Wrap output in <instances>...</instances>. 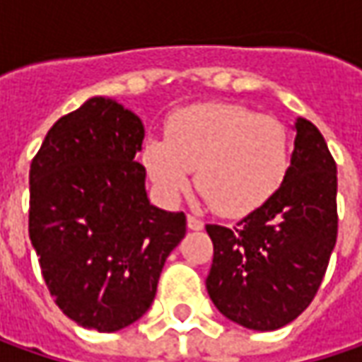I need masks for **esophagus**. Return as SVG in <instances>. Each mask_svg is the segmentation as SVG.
I'll list each match as a JSON object with an SVG mask.
<instances>
[{
	"instance_id": "1",
	"label": "esophagus",
	"mask_w": 362,
	"mask_h": 362,
	"mask_svg": "<svg viewBox=\"0 0 362 362\" xmlns=\"http://www.w3.org/2000/svg\"><path fill=\"white\" fill-rule=\"evenodd\" d=\"M188 228H192V230H202V228H204V221H200L194 214H188Z\"/></svg>"
}]
</instances>
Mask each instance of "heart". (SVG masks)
Instances as JSON below:
<instances>
[{
	"label": "heart",
	"mask_w": 362,
	"mask_h": 362,
	"mask_svg": "<svg viewBox=\"0 0 362 362\" xmlns=\"http://www.w3.org/2000/svg\"><path fill=\"white\" fill-rule=\"evenodd\" d=\"M290 134L279 119L233 103H198L172 113L165 139L150 137L141 160L168 200L197 188L223 216H243L274 197L290 170Z\"/></svg>",
	"instance_id": "b5f03b06"
}]
</instances>
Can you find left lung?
I'll list each match as a JSON object with an SVG mask.
<instances>
[{
	"mask_svg": "<svg viewBox=\"0 0 362 362\" xmlns=\"http://www.w3.org/2000/svg\"><path fill=\"white\" fill-rule=\"evenodd\" d=\"M214 255L209 296L228 320L277 330L314 300L337 245V162L308 119L296 121L288 176L237 227L206 225Z\"/></svg>",
	"mask_w": 362,
	"mask_h": 362,
	"instance_id": "8db88e82",
	"label": "left lung"
}]
</instances>
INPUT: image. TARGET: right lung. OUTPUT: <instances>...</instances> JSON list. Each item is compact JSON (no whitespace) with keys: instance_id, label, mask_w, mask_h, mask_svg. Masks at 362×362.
Instances as JSON below:
<instances>
[{"instance_id":"add662e5","label":"right lung","mask_w":362,"mask_h":362,"mask_svg":"<svg viewBox=\"0 0 362 362\" xmlns=\"http://www.w3.org/2000/svg\"><path fill=\"white\" fill-rule=\"evenodd\" d=\"M141 141L135 113L93 97L56 121L30 165V241L56 306L83 328L141 318L186 235L184 212L148 200Z\"/></svg>"}]
</instances>
